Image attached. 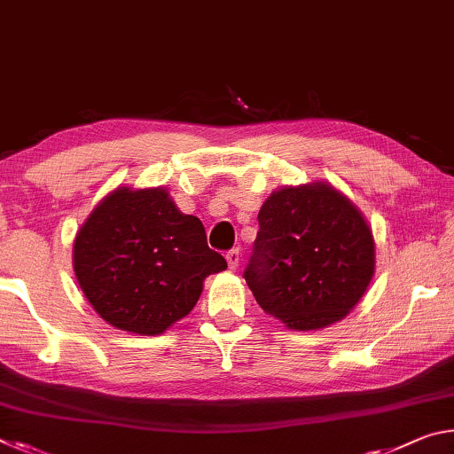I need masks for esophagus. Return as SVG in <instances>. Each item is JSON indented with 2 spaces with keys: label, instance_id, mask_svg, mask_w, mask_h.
<instances>
[{
  "label": "esophagus",
  "instance_id": "esophagus-1",
  "mask_svg": "<svg viewBox=\"0 0 454 454\" xmlns=\"http://www.w3.org/2000/svg\"><path fill=\"white\" fill-rule=\"evenodd\" d=\"M226 262H228L230 270H236L238 264H240V250L234 248V250L226 252Z\"/></svg>",
  "mask_w": 454,
  "mask_h": 454
}]
</instances>
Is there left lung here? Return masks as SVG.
<instances>
[{"label":"left lung","mask_w":454,"mask_h":454,"mask_svg":"<svg viewBox=\"0 0 454 454\" xmlns=\"http://www.w3.org/2000/svg\"><path fill=\"white\" fill-rule=\"evenodd\" d=\"M244 278L260 309L294 330L344 318L374 274L371 228L348 198L310 184L282 188L258 212Z\"/></svg>","instance_id":"8db88e82"}]
</instances>
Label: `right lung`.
<instances>
[{"instance_id":"add662e5","label":"right lung","mask_w":454,"mask_h":454,"mask_svg":"<svg viewBox=\"0 0 454 454\" xmlns=\"http://www.w3.org/2000/svg\"><path fill=\"white\" fill-rule=\"evenodd\" d=\"M196 216L162 188H118L75 236L74 270L106 322L134 334L164 333L194 309L206 276L226 270Z\"/></svg>"}]
</instances>
